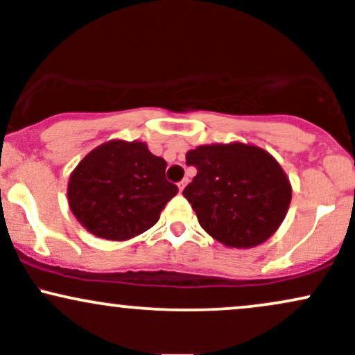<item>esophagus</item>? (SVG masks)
<instances>
[{"instance_id": "1", "label": "esophagus", "mask_w": 355, "mask_h": 355, "mask_svg": "<svg viewBox=\"0 0 355 355\" xmlns=\"http://www.w3.org/2000/svg\"><path fill=\"white\" fill-rule=\"evenodd\" d=\"M187 183H189V180H187V178H183V180L178 183V190L183 191V189H185V187H187Z\"/></svg>"}]
</instances>
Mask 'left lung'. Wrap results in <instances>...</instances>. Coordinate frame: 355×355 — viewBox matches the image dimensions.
Masks as SVG:
<instances>
[{
  "label": "left lung",
  "instance_id": "1",
  "mask_svg": "<svg viewBox=\"0 0 355 355\" xmlns=\"http://www.w3.org/2000/svg\"><path fill=\"white\" fill-rule=\"evenodd\" d=\"M197 175L183 190L202 229L229 247L266 242L291 205L282 166L259 146L202 145L187 153Z\"/></svg>",
  "mask_w": 355,
  "mask_h": 355
}]
</instances>
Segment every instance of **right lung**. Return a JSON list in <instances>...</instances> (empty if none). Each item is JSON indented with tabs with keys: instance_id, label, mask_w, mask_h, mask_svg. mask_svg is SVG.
<instances>
[{
	"instance_id": "add662e5",
	"label": "right lung",
	"mask_w": 355,
	"mask_h": 355,
	"mask_svg": "<svg viewBox=\"0 0 355 355\" xmlns=\"http://www.w3.org/2000/svg\"><path fill=\"white\" fill-rule=\"evenodd\" d=\"M166 162L141 141L113 140L89 152L68 183V203L93 235L126 240L157 223L178 187L165 178Z\"/></svg>"
}]
</instances>
